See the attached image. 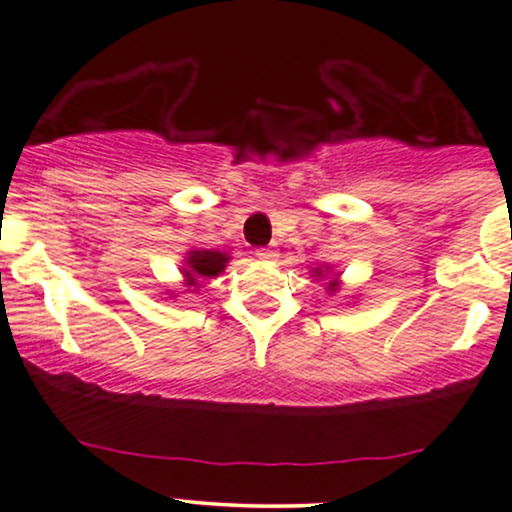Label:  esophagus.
Returning a JSON list of instances; mask_svg holds the SVG:
<instances>
[{"mask_svg":"<svg viewBox=\"0 0 512 512\" xmlns=\"http://www.w3.org/2000/svg\"><path fill=\"white\" fill-rule=\"evenodd\" d=\"M256 256L263 258V261H276L278 251L271 249V246H263V249H256Z\"/></svg>","mask_w":512,"mask_h":512,"instance_id":"esophagus-1","label":"esophagus"}]
</instances>
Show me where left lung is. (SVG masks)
<instances>
[{
    "label": "left lung",
    "mask_w": 512,
    "mask_h": 512,
    "mask_svg": "<svg viewBox=\"0 0 512 512\" xmlns=\"http://www.w3.org/2000/svg\"><path fill=\"white\" fill-rule=\"evenodd\" d=\"M320 273H323V268H318V271H315V276H320ZM330 291H337V278H333V283H330Z\"/></svg>",
    "instance_id": "obj_1"
}]
</instances>
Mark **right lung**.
Returning <instances> with one entry per match:
<instances>
[{
  "mask_svg": "<svg viewBox=\"0 0 512 512\" xmlns=\"http://www.w3.org/2000/svg\"><path fill=\"white\" fill-rule=\"evenodd\" d=\"M226 261H229V256L221 254V251H212V249L189 251L182 266L184 283L192 288H199L207 278H217L226 268Z\"/></svg>",
  "mask_w": 512,
  "mask_h": 512,
  "instance_id": "obj_1",
  "label": "right lung"
}]
</instances>
